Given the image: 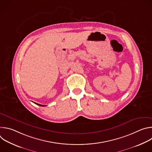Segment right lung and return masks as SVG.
Masks as SVG:
<instances>
[{
  "label": "right lung",
  "instance_id": "obj_1",
  "mask_svg": "<svg viewBox=\"0 0 152 152\" xmlns=\"http://www.w3.org/2000/svg\"><path fill=\"white\" fill-rule=\"evenodd\" d=\"M35 103L36 104H37V105H39V106H45L46 105H43V104H38V103Z\"/></svg>",
  "mask_w": 152,
  "mask_h": 152
}]
</instances>
